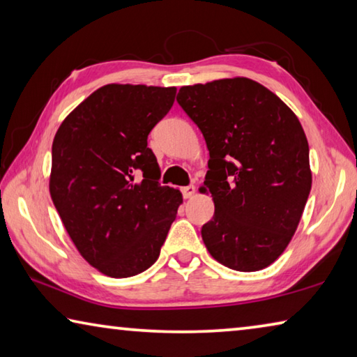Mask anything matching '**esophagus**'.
<instances>
[{
    "mask_svg": "<svg viewBox=\"0 0 357 357\" xmlns=\"http://www.w3.org/2000/svg\"><path fill=\"white\" fill-rule=\"evenodd\" d=\"M195 185L193 184H190V185H185V187H183V195H184V198H192L193 195H195Z\"/></svg>",
    "mask_w": 357,
    "mask_h": 357,
    "instance_id": "1",
    "label": "esophagus"
}]
</instances>
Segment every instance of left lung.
Returning <instances> with one entry per match:
<instances>
[{"label":"left lung","mask_w":357,"mask_h":357,"mask_svg":"<svg viewBox=\"0 0 357 357\" xmlns=\"http://www.w3.org/2000/svg\"><path fill=\"white\" fill-rule=\"evenodd\" d=\"M178 104L209 151L208 252L241 273L268 268L291 241L312 189L309 143L285 102L245 77L183 86Z\"/></svg>","instance_id":"obj_1"}]
</instances>
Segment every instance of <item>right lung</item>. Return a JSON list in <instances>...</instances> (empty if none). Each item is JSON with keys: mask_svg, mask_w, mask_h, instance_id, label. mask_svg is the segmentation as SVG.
I'll list each match as a JSON object with an SVG mask.
<instances>
[{"mask_svg": "<svg viewBox=\"0 0 357 357\" xmlns=\"http://www.w3.org/2000/svg\"><path fill=\"white\" fill-rule=\"evenodd\" d=\"M174 96V86L105 84L68 114L53 140V204L80 255L108 277L153 266L183 203L179 190L159 184L148 148Z\"/></svg>", "mask_w": 357, "mask_h": 357, "instance_id": "1", "label": "right lung"}]
</instances>
